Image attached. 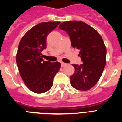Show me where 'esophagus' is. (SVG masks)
Returning a JSON list of instances; mask_svg holds the SVG:
<instances>
[{
  "instance_id": "1",
  "label": "esophagus",
  "mask_w": 122,
  "mask_h": 122,
  "mask_svg": "<svg viewBox=\"0 0 122 122\" xmlns=\"http://www.w3.org/2000/svg\"><path fill=\"white\" fill-rule=\"evenodd\" d=\"M66 65H67L66 63H63V62H62V63H61V67H64V66H66Z\"/></svg>"
}]
</instances>
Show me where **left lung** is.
I'll return each instance as SVG.
<instances>
[{
	"label": "left lung",
	"mask_w": 122,
	"mask_h": 122,
	"mask_svg": "<svg viewBox=\"0 0 122 122\" xmlns=\"http://www.w3.org/2000/svg\"><path fill=\"white\" fill-rule=\"evenodd\" d=\"M59 28L70 36L71 46L80 50L83 64H73L75 72L70 83L75 89L87 91L99 80L106 65V49L99 33L91 26L78 21L63 22Z\"/></svg>",
	"instance_id": "left-lung-1"
}]
</instances>
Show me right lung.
<instances>
[{
  "mask_svg": "<svg viewBox=\"0 0 122 122\" xmlns=\"http://www.w3.org/2000/svg\"><path fill=\"white\" fill-rule=\"evenodd\" d=\"M59 23V21H49L37 24L25 34L20 42L16 63L22 79L33 92L41 94L49 91L61 67L59 62L44 61L41 53L47 47V35Z\"/></svg>",
  "mask_w": 122,
  "mask_h": 122,
  "instance_id": "1",
  "label": "right lung"
}]
</instances>
